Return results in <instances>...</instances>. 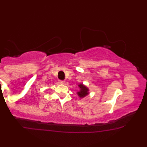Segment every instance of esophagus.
Instances as JSON below:
<instances>
[{
	"label": "esophagus",
	"mask_w": 147,
	"mask_h": 147,
	"mask_svg": "<svg viewBox=\"0 0 147 147\" xmlns=\"http://www.w3.org/2000/svg\"><path fill=\"white\" fill-rule=\"evenodd\" d=\"M58 82H59V83H60V84H64L65 83V82L63 80H59Z\"/></svg>",
	"instance_id": "esophagus-1"
}]
</instances>
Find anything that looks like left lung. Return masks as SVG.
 Instances as JSON below:
<instances>
[{
    "label": "left lung",
    "instance_id": "left-lung-1",
    "mask_svg": "<svg viewBox=\"0 0 147 147\" xmlns=\"http://www.w3.org/2000/svg\"><path fill=\"white\" fill-rule=\"evenodd\" d=\"M79 87L80 88V91L78 92V95L80 98L85 97V96L88 94V88H86L85 85H83V84H80Z\"/></svg>",
    "mask_w": 147,
    "mask_h": 147
}]
</instances>
